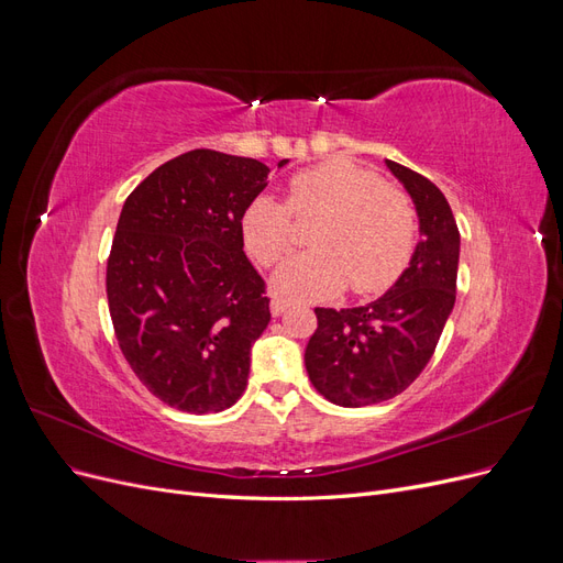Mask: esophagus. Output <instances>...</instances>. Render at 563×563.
<instances>
[{"label": "esophagus", "mask_w": 563, "mask_h": 563, "mask_svg": "<svg viewBox=\"0 0 563 563\" xmlns=\"http://www.w3.org/2000/svg\"><path fill=\"white\" fill-rule=\"evenodd\" d=\"M288 308H291V302H286V300H282V298H275L269 302V312H272V317H279V314H284Z\"/></svg>", "instance_id": "34e87169"}]
</instances>
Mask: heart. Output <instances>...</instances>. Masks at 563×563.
Segmentation results:
<instances>
[{
    "mask_svg": "<svg viewBox=\"0 0 563 563\" xmlns=\"http://www.w3.org/2000/svg\"><path fill=\"white\" fill-rule=\"evenodd\" d=\"M291 216L298 223H319L310 232L314 249L286 261L272 277L275 294L288 300L331 298L347 284L356 296L383 294L416 253L411 197L345 157L296 174L288 180L286 207L261 195L244 209L242 240L261 265H277L294 249Z\"/></svg>",
    "mask_w": 563,
    "mask_h": 563,
    "instance_id": "heart-1",
    "label": "heart"
}]
</instances>
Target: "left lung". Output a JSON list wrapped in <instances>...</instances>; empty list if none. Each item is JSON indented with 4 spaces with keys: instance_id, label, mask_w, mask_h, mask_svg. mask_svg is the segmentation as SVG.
<instances>
[{
    "instance_id": "8db88e82",
    "label": "left lung",
    "mask_w": 563,
    "mask_h": 563,
    "mask_svg": "<svg viewBox=\"0 0 563 563\" xmlns=\"http://www.w3.org/2000/svg\"><path fill=\"white\" fill-rule=\"evenodd\" d=\"M411 195L420 242L404 275L387 294L362 308H317V331L305 347V368L331 404H380L411 385L439 343L455 305L460 232L439 187L385 159Z\"/></svg>"
}]
</instances>
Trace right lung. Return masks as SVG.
Returning <instances> with one entry per match:
<instances>
[{
    "label": "right lung",
    "mask_w": 563,
    "mask_h": 563,
    "mask_svg": "<svg viewBox=\"0 0 563 563\" xmlns=\"http://www.w3.org/2000/svg\"><path fill=\"white\" fill-rule=\"evenodd\" d=\"M267 176L258 159L190 150L155 168L119 216L112 327L139 380L178 411H225L246 389L269 298L244 253L242 213Z\"/></svg>",
    "instance_id": "obj_1"
}]
</instances>
